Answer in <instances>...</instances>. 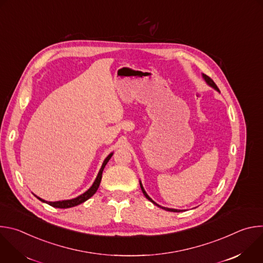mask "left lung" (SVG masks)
Wrapping results in <instances>:
<instances>
[{
  "label": "left lung",
  "mask_w": 263,
  "mask_h": 263,
  "mask_svg": "<svg viewBox=\"0 0 263 263\" xmlns=\"http://www.w3.org/2000/svg\"><path fill=\"white\" fill-rule=\"evenodd\" d=\"M203 78H204V80L206 81V83L208 84V85H210L212 88H214L215 90H217V91H219V89H218V87L216 86V84L213 82V80L210 78V77H208V76H206V74H204L203 73ZM139 184H140V187H141V191H142V193H143V195H144V197L148 200V201H151L153 204H155L156 206H158V207H160V208H162V209H164V210H166V211H171V212H180V211H182V210H178V209H173V208H166V207H162V206H160V205H158L157 203H155L151 198H149L148 196H147V194L145 193V191L143 190V187H142V184H141V182H139Z\"/></svg>",
  "instance_id": "1"
}]
</instances>
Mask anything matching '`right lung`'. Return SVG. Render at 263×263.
I'll return each mask as SVG.
<instances>
[{"instance_id": "1", "label": "right lung", "mask_w": 263, "mask_h": 263, "mask_svg": "<svg viewBox=\"0 0 263 263\" xmlns=\"http://www.w3.org/2000/svg\"><path fill=\"white\" fill-rule=\"evenodd\" d=\"M112 155H114V153H110L106 157V159L104 160V162H103V164L101 166V170H100V172H99V174H98L93 184L90 186V189L88 191H86L84 194L80 195L79 197L74 198V199H71V200H64V201H57V202H47V201H45V200H43V199H41L39 197H36V196L35 197L39 199V200H41L42 202L47 203V204H49V205H51V206H53L55 208H70V207H73V206L80 205L81 203H83V202L87 201L89 198H91L96 194V192L98 191L99 186H100V183H101V179H102V174H103L104 167H105V165L107 164V162L109 161V159L111 158Z\"/></svg>"}]
</instances>
